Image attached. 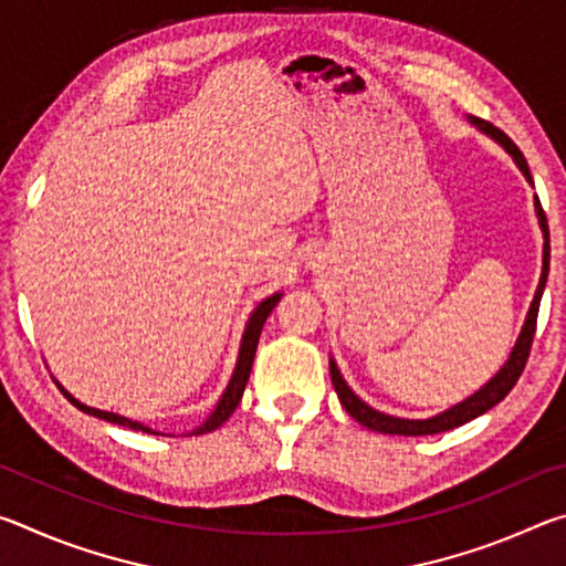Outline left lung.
Listing matches in <instances>:
<instances>
[{
    "label": "left lung",
    "instance_id": "1",
    "mask_svg": "<svg viewBox=\"0 0 566 566\" xmlns=\"http://www.w3.org/2000/svg\"><path fill=\"white\" fill-rule=\"evenodd\" d=\"M479 129H484L486 134H492V137L500 142V145L510 151L514 157L516 167L524 171V177L532 181L530 175V167H526V159L520 151V147L514 145V142L506 137L502 129H496L494 124L484 122V119H472ZM536 217H539V224H542V232H544V266H542V280L539 286H536V294H534V302H532V310L526 314V322H524V329L520 334V342H516V347L512 352V357L506 359V364L502 367L500 375H496L492 381H486V385L476 391L474 397H469L462 405L452 407L444 415L432 417V419H399V417H389V415H381V411L371 409L364 405V401L354 395V391L347 387V381L342 379L337 364L329 361V375H332V385L337 389V397L342 401V407L349 411V417H354L359 421L361 427L367 429H375V432L381 434H405V437H424V434H439V432H447V429H454V427H462L467 421L476 419L479 415H484V411H490L494 405H500V401L510 395L514 389L516 379L522 377V371L526 367V359H530V352H532V342H534V332H536V314H539V302H542V292H544V284H547V274H549V224H547V214H544L539 197H536Z\"/></svg>",
    "mask_w": 566,
    "mask_h": 566
}]
</instances>
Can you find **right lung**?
<instances>
[{
    "label": "right lung",
    "instance_id": "add662e5",
    "mask_svg": "<svg viewBox=\"0 0 566 566\" xmlns=\"http://www.w3.org/2000/svg\"><path fill=\"white\" fill-rule=\"evenodd\" d=\"M276 302H280V294H272L270 300H264L260 306H256L252 317H249V324H247V332H244V339H242V349H239V361H237V369H234V375H232V381H229V387H227V391L222 395V399H219V405H217V409L212 411V417H209V419L205 421V424L199 427V429H195V432H191V434L214 432L217 427H222L224 421H227L229 417H232V411L237 409L239 401H242L244 387H247V381H249V371H252V364H254L256 344H260L262 327H264L266 317H270L272 310L276 306ZM60 389H62V387H60ZM62 391H64V389H62ZM64 397L70 399L76 409L87 411V415H94V417H99V419H104V421H114V424L137 429V432L142 429V432H147V434H157V432H151L149 427H142L139 421L124 419V417H119V415H112V411H102V409H92V407H87V405H82V401H76L72 395H66V391H64Z\"/></svg>",
    "mask_w": 566,
    "mask_h": 566
}]
</instances>
